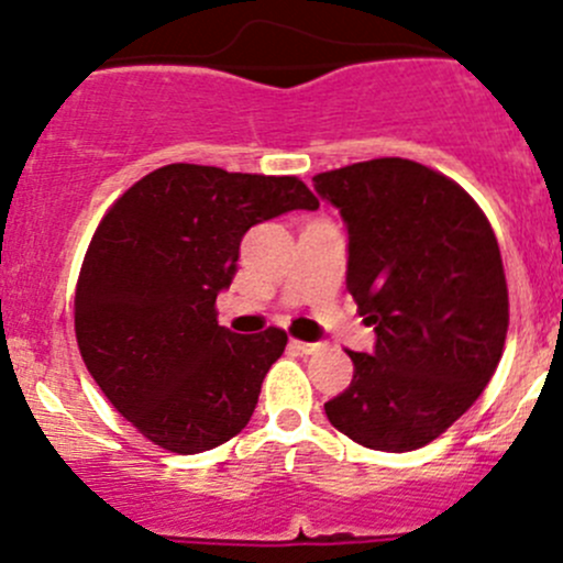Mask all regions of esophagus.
Wrapping results in <instances>:
<instances>
[{"label":"esophagus","instance_id":"obj_1","mask_svg":"<svg viewBox=\"0 0 563 563\" xmlns=\"http://www.w3.org/2000/svg\"><path fill=\"white\" fill-rule=\"evenodd\" d=\"M291 349L297 351V354H316L321 345L318 343H305V340H291Z\"/></svg>","mask_w":563,"mask_h":563}]
</instances>
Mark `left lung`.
Returning a JSON list of instances; mask_svg holds the SVG:
<instances>
[{"mask_svg":"<svg viewBox=\"0 0 563 563\" xmlns=\"http://www.w3.org/2000/svg\"><path fill=\"white\" fill-rule=\"evenodd\" d=\"M313 187L343 218L345 286L376 332L371 354L349 351L351 387L323 411L367 450H419L474 406L501 360L496 234L463 187L402 157L318 174Z\"/></svg>","mask_w":563,"mask_h":563,"instance_id":"8db88e82","label":"left lung"}]
</instances>
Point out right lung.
<instances>
[{
	"label": "right lung",
	"mask_w": 563,
	"mask_h": 563,
	"mask_svg": "<svg viewBox=\"0 0 563 563\" xmlns=\"http://www.w3.org/2000/svg\"><path fill=\"white\" fill-rule=\"evenodd\" d=\"M318 209L297 176L172 163L100 220L76 288V338L98 387L152 444L198 455L250 422L286 332L236 334L214 299L255 223Z\"/></svg>",
	"instance_id": "right-lung-1"
}]
</instances>
